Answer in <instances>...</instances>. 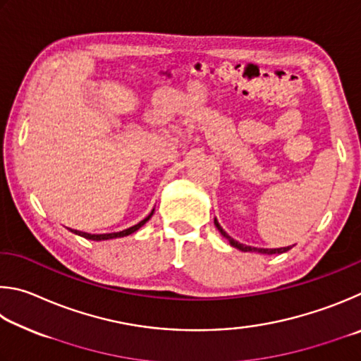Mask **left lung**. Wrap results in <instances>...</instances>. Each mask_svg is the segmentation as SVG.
Segmentation results:
<instances>
[{"instance_id":"1","label":"left lung","mask_w":361,"mask_h":361,"mask_svg":"<svg viewBox=\"0 0 361 361\" xmlns=\"http://www.w3.org/2000/svg\"><path fill=\"white\" fill-rule=\"evenodd\" d=\"M214 225L217 226V230L220 231V235H222L224 238L228 239V243L233 245V247H236V249L243 250V252H258V254L273 255V254H283V252H287V250L292 249V247H281V249H262V247H252V245H244V244H241V243L235 241V239H233V238L228 235V233H226V231L222 228V226H220V224L217 222V219H214Z\"/></svg>"}]
</instances>
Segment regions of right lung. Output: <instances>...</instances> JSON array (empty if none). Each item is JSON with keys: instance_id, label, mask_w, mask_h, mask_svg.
<instances>
[{"instance_id": "right-lung-1", "label": "right lung", "mask_w": 361, "mask_h": 361, "mask_svg": "<svg viewBox=\"0 0 361 361\" xmlns=\"http://www.w3.org/2000/svg\"><path fill=\"white\" fill-rule=\"evenodd\" d=\"M154 211L155 209H152V212L149 214L147 217L145 219H142L141 222L139 224H136V225H133V226H130V228H126V230H122V231H117V233H104V235H90V233H85V231H79V230H71L74 235H79V236H82V238H85V239H92V241H107V239H116V238H123V236H128V235H133V233L135 231H137L139 228H141V226L145 224V222H149L150 220V217L154 216Z\"/></svg>"}]
</instances>
